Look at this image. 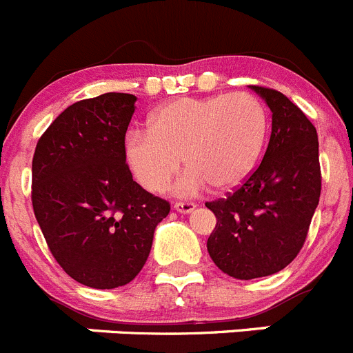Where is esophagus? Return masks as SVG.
<instances>
[{"instance_id": "1", "label": "esophagus", "mask_w": 353, "mask_h": 353, "mask_svg": "<svg viewBox=\"0 0 353 353\" xmlns=\"http://www.w3.org/2000/svg\"><path fill=\"white\" fill-rule=\"evenodd\" d=\"M196 205L193 204V202H176L174 204V209H176L177 212H183V214H190L192 211H195Z\"/></svg>"}]
</instances>
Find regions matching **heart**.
<instances>
[{"mask_svg": "<svg viewBox=\"0 0 353 353\" xmlns=\"http://www.w3.org/2000/svg\"><path fill=\"white\" fill-rule=\"evenodd\" d=\"M268 112L250 93L179 98L158 107L149 130H133L125 141L130 169L148 192L160 193L181 167L179 195H195L208 186L228 190L243 183L262 153Z\"/></svg>", "mask_w": 353, "mask_h": 353, "instance_id": "b5f03b06", "label": "heart"}]
</instances>
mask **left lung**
Wrapping results in <instances>:
<instances>
[{"instance_id": "1", "label": "left lung", "mask_w": 353, "mask_h": 353, "mask_svg": "<svg viewBox=\"0 0 353 353\" xmlns=\"http://www.w3.org/2000/svg\"><path fill=\"white\" fill-rule=\"evenodd\" d=\"M252 90L272 112L260 165L227 199L205 202L216 216L208 239L212 262L237 279L281 271L297 256L319 205L322 174L316 128L283 93Z\"/></svg>"}]
</instances>
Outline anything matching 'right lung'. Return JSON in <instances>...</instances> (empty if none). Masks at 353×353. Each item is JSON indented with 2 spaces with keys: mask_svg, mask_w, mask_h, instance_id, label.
<instances>
[{
  "mask_svg": "<svg viewBox=\"0 0 353 353\" xmlns=\"http://www.w3.org/2000/svg\"><path fill=\"white\" fill-rule=\"evenodd\" d=\"M137 98L105 93L63 110L33 157L31 202L63 271L91 288L130 283L144 268L167 200L145 192L126 165L125 135Z\"/></svg>",
  "mask_w": 353,
  "mask_h": 353,
  "instance_id": "right-lung-1",
  "label": "right lung"
}]
</instances>
